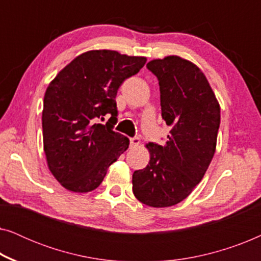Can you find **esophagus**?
<instances>
[{
    "label": "esophagus",
    "instance_id": "esophagus-1",
    "mask_svg": "<svg viewBox=\"0 0 261 261\" xmlns=\"http://www.w3.org/2000/svg\"><path fill=\"white\" fill-rule=\"evenodd\" d=\"M129 142H130V147H138V146L140 145V139H139V138H132Z\"/></svg>",
    "mask_w": 261,
    "mask_h": 261
}]
</instances>
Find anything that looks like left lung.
<instances>
[{
	"mask_svg": "<svg viewBox=\"0 0 261 261\" xmlns=\"http://www.w3.org/2000/svg\"><path fill=\"white\" fill-rule=\"evenodd\" d=\"M162 116L172 126L165 145L146 144L149 162L133 173V194L153 208L177 204L202 180L216 151L220 105L201 69L179 56L153 59Z\"/></svg>",
	"mask_w": 261,
	"mask_h": 261,
	"instance_id": "1",
	"label": "left lung"
}]
</instances>
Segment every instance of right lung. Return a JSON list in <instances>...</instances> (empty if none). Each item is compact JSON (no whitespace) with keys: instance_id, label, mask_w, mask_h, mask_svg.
I'll return each instance as SVG.
<instances>
[{"instance_id":"obj_1","label":"right lung","mask_w":261,"mask_h":261,"mask_svg":"<svg viewBox=\"0 0 261 261\" xmlns=\"http://www.w3.org/2000/svg\"><path fill=\"white\" fill-rule=\"evenodd\" d=\"M146 57L91 49L76 57L46 89L42 140L48 170L66 190L85 194L102 183L107 170L129 146L113 124H95L106 113L116 121V94Z\"/></svg>"}]
</instances>
